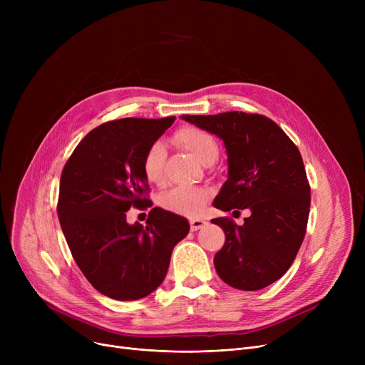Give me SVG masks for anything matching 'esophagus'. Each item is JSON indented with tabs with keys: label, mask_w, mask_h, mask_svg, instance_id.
Segmentation results:
<instances>
[{
	"label": "esophagus",
	"mask_w": 365,
	"mask_h": 365,
	"mask_svg": "<svg viewBox=\"0 0 365 365\" xmlns=\"http://www.w3.org/2000/svg\"><path fill=\"white\" fill-rule=\"evenodd\" d=\"M190 231H198V229L204 227L207 225L205 219H190Z\"/></svg>",
	"instance_id": "1"
}]
</instances>
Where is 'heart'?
Listing matches in <instances>:
<instances>
[{
    "instance_id": "obj_1",
    "label": "heart",
    "mask_w": 365,
    "mask_h": 365,
    "mask_svg": "<svg viewBox=\"0 0 365 365\" xmlns=\"http://www.w3.org/2000/svg\"><path fill=\"white\" fill-rule=\"evenodd\" d=\"M175 142L189 150L202 164L215 163L219 155V146L212 134L197 128L183 127L176 131ZM165 149L164 145L153 143L145 153L143 175L152 185L164 183ZM210 198L208 189L202 186H176L160 197V205L176 215L195 217Z\"/></svg>"
}]
</instances>
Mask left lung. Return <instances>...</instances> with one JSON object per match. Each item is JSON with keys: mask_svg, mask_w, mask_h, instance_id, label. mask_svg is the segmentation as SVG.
<instances>
[{"mask_svg": "<svg viewBox=\"0 0 365 365\" xmlns=\"http://www.w3.org/2000/svg\"><path fill=\"white\" fill-rule=\"evenodd\" d=\"M180 118L223 140L227 179L213 205L223 212H252L241 226L225 217L212 220L226 237L215 256L217 275L238 290L264 289L289 271L306 234L311 187L300 152L272 120L259 113Z\"/></svg>", "mask_w": 365, "mask_h": 365, "instance_id": "8db88e82", "label": "left lung"}]
</instances>
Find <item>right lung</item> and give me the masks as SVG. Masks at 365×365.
<instances>
[{
    "label": "right lung",
    "mask_w": 365,
    "mask_h": 365,
    "mask_svg": "<svg viewBox=\"0 0 365 365\" xmlns=\"http://www.w3.org/2000/svg\"><path fill=\"white\" fill-rule=\"evenodd\" d=\"M123 118L91 130L61 178L57 215L73 260L99 293L138 300L164 281L171 252L189 232L185 217L153 207L146 225L127 223L130 207H152L146 150L175 123Z\"/></svg>",
    "instance_id": "add662e5"
}]
</instances>
